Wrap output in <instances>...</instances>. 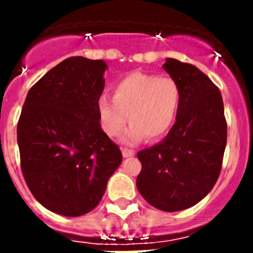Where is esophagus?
<instances>
[{
  "mask_svg": "<svg viewBox=\"0 0 253 253\" xmlns=\"http://www.w3.org/2000/svg\"><path fill=\"white\" fill-rule=\"evenodd\" d=\"M122 155H123V158H131V156H134L135 155V151L131 150V148H126V147H123Z\"/></svg>",
  "mask_w": 253,
  "mask_h": 253,
  "instance_id": "34e87169",
  "label": "esophagus"
}]
</instances>
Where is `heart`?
<instances>
[{"label": "heart", "instance_id": "heart-1", "mask_svg": "<svg viewBox=\"0 0 253 253\" xmlns=\"http://www.w3.org/2000/svg\"><path fill=\"white\" fill-rule=\"evenodd\" d=\"M180 103L181 87L173 77L134 72L113 86V98L102 95L98 99V115L110 136H117L130 119L132 125L125 140L136 142L144 135L159 139L172 127Z\"/></svg>", "mask_w": 253, "mask_h": 253}]
</instances>
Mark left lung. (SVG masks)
Masks as SVG:
<instances>
[{"instance_id":"left-lung-1","label":"left lung","mask_w":253,"mask_h":253,"mask_svg":"<svg viewBox=\"0 0 253 253\" xmlns=\"http://www.w3.org/2000/svg\"><path fill=\"white\" fill-rule=\"evenodd\" d=\"M163 68L180 85V109L166 139L138 152L136 186L148 204L172 212L198 204L215 185L227 122L219 89L204 72L170 57Z\"/></svg>"}]
</instances>
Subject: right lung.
<instances>
[{
  "mask_svg": "<svg viewBox=\"0 0 253 253\" xmlns=\"http://www.w3.org/2000/svg\"><path fill=\"white\" fill-rule=\"evenodd\" d=\"M105 69L102 60L65 59L31 86L22 107V174L35 200L60 215L91 211L122 163L119 147L99 123Z\"/></svg>",
  "mask_w": 253,
  "mask_h": 253,
  "instance_id": "1",
  "label": "right lung"
}]
</instances>
